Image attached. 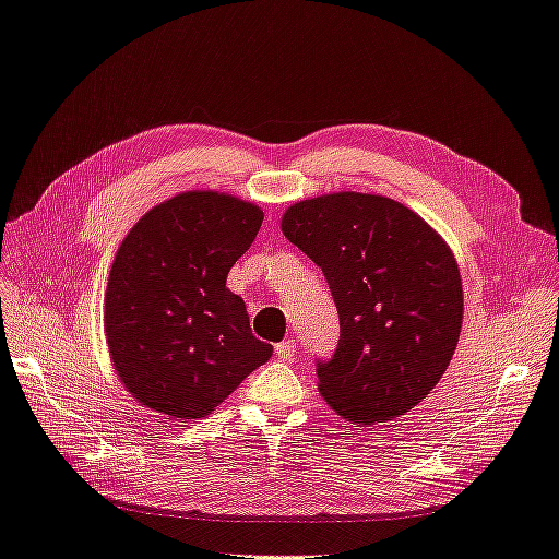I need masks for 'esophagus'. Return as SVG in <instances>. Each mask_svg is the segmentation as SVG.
Listing matches in <instances>:
<instances>
[{"label": "esophagus", "mask_w": 559, "mask_h": 559, "mask_svg": "<svg viewBox=\"0 0 559 559\" xmlns=\"http://www.w3.org/2000/svg\"><path fill=\"white\" fill-rule=\"evenodd\" d=\"M275 353H277L280 359H284V361L289 359L292 361L296 357V343L294 341H282V343L275 345Z\"/></svg>", "instance_id": "esophagus-1"}]
</instances>
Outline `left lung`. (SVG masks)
Returning <instances> with one entry per match:
<instances>
[{
	"label": "left lung",
	"instance_id": "left-lung-1",
	"mask_svg": "<svg viewBox=\"0 0 559 559\" xmlns=\"http://www.w3.org/2000/svg\"><path fill=\"white\" fill-rule=\"evenodd\" d=\"M282 233L322 267L338 310L334 355L317 359L322 397L357 424L414 409L461 334V273L442 237L412 209L361 192L294 204Z\"/></svg>",
	"mask_w": 559,
	"mask_h": 559
}]
</instances>
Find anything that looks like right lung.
Listing matches in <instances>:
<instances>
[{"instance_id":"obj_1","label":"right lung","mask_w":559,"mask_h":559,"mask_svg":"<svg viewBox=\"0 0 559 559\" xmlns=\"http://www.w3.org/2000/svg\"><path fill=\"white\" fill-rule=\"evenodd\" d=\"M261 223L259 206L198 190L147 211L127 235L105 292V336L141 404L202 418L273 355L225 286Z\"/></svg>"}]
</instances>
